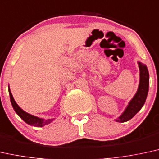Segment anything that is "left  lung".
Instances as JSON below:
<instances>
[{
  "label": "left lung",
  "mask_w": 159,
  "mask_h": 159,
  "mask_svg": "<svg viewBox=\"0 0 159 159\" xmlns=\"http://www.w3.org/2000/svg\"><path fill=\"white\" fill-rule=\"evenodd\" d=\"M140 70V81L138 91L124 112L119 118L116 119L117 122H126L134 117L135 115L141 110L146 101L149 90V72L147 66L142 63L139 62Z\"/></svg>",
  "instance_id": "left-lung-1"
}]
</instances>
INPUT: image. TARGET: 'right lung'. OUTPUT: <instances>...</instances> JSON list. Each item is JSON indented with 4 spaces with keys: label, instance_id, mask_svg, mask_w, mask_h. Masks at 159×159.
<instances>
[{
    "label": "right lung",
    "instance_id": "add662e5",
    "mask_svg": "<svg viewBox=\"0 0 159 159\" xmlns=\"http://www.w3.org/2000/svg\"><path fill=\"white\" fill-rule=\"evenodd\" d=\"M9 96H10V101H11V103H12L13 109L15 110V112H16V113L18 114L26 124H30V125H32V126H35V127H43V126L47 125V124L51 123L52 121V119L43 120L42 119V118H39L36 117V116H32V115H30L27 113V112H26L16 104V102H15L14 98H13V96L12 93H11L9 87Z\"/></svg>",
    "mask_w": 159,
    "mask_h": 159
}]
</instances>
